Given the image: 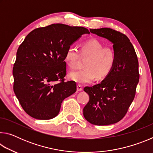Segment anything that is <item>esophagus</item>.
<instances>
[{"label":"esophagus","mask_w":153,"mask_h":153,"mask_svg":"<svg viewBox=\"0 0 153 153\" xmlns=\"http://www.w3.org/2000/svg\"><path fill=\"white\" fill-rule=\"evenodd\" d=\"M82 90H83V88H82L81 85H80V84L77 85V91L80 92V91H82Z\"/></svg>","instance_id":"34e87169"}]
</instances>
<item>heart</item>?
<instances>
[{
  "label": "heart",
  "instance_id": "1",
  "mask_svg": "<svg viewBox=\"0 0 153 153\" xmlns=\"http://www.w3.org/2000/svg\"><path fill=\"white\" fill-rule=\"evenodd\" d=\"M81 56L88 57L84 64L86 69L71 72L69 78L82 84L92 82L96 77L98 80L105 78L112 71L116 61L115 51L111 47H104L94 38L83 42L80 53L74 46H69L65 54V61L69 68L75 69L78 65Z\"/></svg>",
  "mask_w": 153,
  "mask_h": 153
}]
</instances>
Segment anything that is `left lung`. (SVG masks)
<instances>
[{
	"mask_svg": "<svg viewBox=\"0 0 153 153\" xmlns=\"http://www.w3.org/2000/svg\"><path fill=\"white\" fill-rule=\"evenodd\" d=\"M90 31L113 44L116 61L112 71L100 84L84 88L90 100L83 114L94 125H111L122 120L135 97L140 77L138 60L125 34L107 27Z\"/></svg>",
	"mask_w": 153,
	"mask_h": 153,
	"instance_id": "1",
	"label": "left lung"
}]
</instances>
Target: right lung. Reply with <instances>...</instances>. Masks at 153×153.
I'll list each match as a JSON object with an SVG mask.
<instances>
[{
  "instance_id": "1",
  "label": "right lung",
  "mask_w": 153,
  "mask_h": 153,
  "mask_svg": "<svg viewBox=\"0 0 153 153\" xmlns=\"http://www.w3.org/2000/svg\"><path fill=\"white\" fill-rule=\"evenodd\" d=\"M89 33L83 27L54 24L33 30L21 44L13 69V90L31 117L54 118L63 100L76 92V82H65V54L82 35Z\"/></svg>"
}]
</instances>
